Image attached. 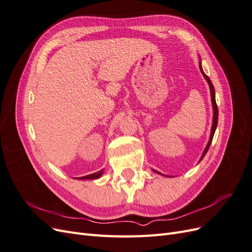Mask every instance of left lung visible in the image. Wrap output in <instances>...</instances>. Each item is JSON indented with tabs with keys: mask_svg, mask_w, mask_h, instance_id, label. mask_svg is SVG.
Returning <instances> with one entry per match:
<instances>
[{
	"mask_svg": "<svg viewBox=\"0 0 252 252\" xmlns=\"http://www.w3.org/2000/svg\"><path fill=\"white\" fill-rule=\"evenodd\" d=\"M200 70H201L202 74L204 75V78L206 79V81H207L208 85H209V88H210V94H211V102H212V109H213V120H212L211 133H210V138H209V142H208V144H207V146H206V148H205V150H204V152H203V155H202V157H201V159H200V161H202L203 158L205 157V155L207 154V151H208V149H209V147H210V144H211L212 139H213V135H215V132H216V129H217V126H218L219 110H218V106H217V102H216L215 87H213V85H212V83H211L210 79H209V78L207 77V75L205 74V72L203 71V69H202V66H201V62H200ZM154 171H155V172H157V173H158V174H162L161 172H158V171H156V170H154Z\"/></svg>",
	"mask_w": 252,
	"mask_h": 252,
	"instance_id": "1",
	"label": "left lung"
}]
</instances>
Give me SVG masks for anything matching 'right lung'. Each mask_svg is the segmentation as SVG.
<instances>
[{"label":"right lung","instance_id":"obj_1","mask_svg":"<svg viewBox=\"0 0 252 252\" xmlns=\"http://www.w3.org/2000/svg\"><path fill=\"white\" fill-rule=\"evenodd\" d=\"M103 169L97 171V172H94L93 174H88V175H85V177H81V178H75L77 180H95V179H98L101 177V175L103 174Z\"/></svg>","mask_w":252,"mask_h":252}]
</instances>
